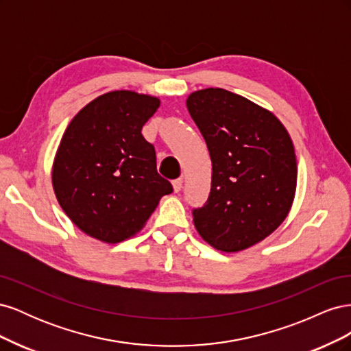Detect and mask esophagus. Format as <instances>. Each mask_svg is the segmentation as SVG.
Here are the masks:
<instances>
[{"label": "esophagus", "mask_w": 351, "mask_h": 351, "mask_svg": "<svg viewBox=\"0 0 351 351\" xmlns=\"http://www.w3.org/2000/svg\"><path fill=\"white\" fill-rule=\"evenodd\" d=\"M173 187H174V192H176V193H178L180 190H182V187H183V178H177V180H174V182H173Z\"/></svg>", "instance_id": "esophagus-1"}]
</instances>
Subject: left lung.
I'll return each instance as SVG.
<instances>
[{
	"label": "left lung",
	"mask_w": 351,
	"mask_h": 351,
	"mask_svg": "<svg viewBox=\"0 0 351 351\" xmlns=\"http://www.w3.org/2000/svg\"><path fill=\"white\" fill-rule=\"evenodd\" d=\"M186 105L212 161L209 197L193 209L195 227L217 250L247 249L289 215L297 184L290 134L272 112L221 88L190 93Z\"/></svg>",
	"instance_id": "obj_1"
}]
</instances>
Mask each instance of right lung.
Returning <instances> with one entry per match:
<instances>
[{"mask_svg": "<svg viewBox=\"0 0 351 351\" xmlns=\"http://www.w3.org/2000/svg\"><path fill=\"white\" fill-rule=\"evenodd\" d=\"M159 99L114 90L74 117L52 165V186L67 217L88 236L120 243L141 231L173 186L156 171L142 127Z\"/></svg>", "mask_w": 351, "mask_h": 351, "instance_id": "add662e5", "label": "right lung"}]
</instances>
